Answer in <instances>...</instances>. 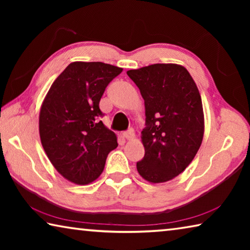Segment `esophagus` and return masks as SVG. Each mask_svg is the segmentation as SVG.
<instances>
[{
	"mask_svg": "<svg viewBox=\"0 0 250 250\" xmlns=\"http://www.w3.org/2000/svg\"><path fill=\"white\" fill-rule=\"evenodd\" d=\"M124 137L126 139V140H133L135 134H134V130L133 129H129L128 131L124 132Z\"/></svg>",
	"mask_w": 250,
	"mask_h": 250,
	"instance_id": "34e87169",
	"label": "esophagus"
}]
</instances>
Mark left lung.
<instances>
[{
	"label": "left lung",
	"mask_w": 250,
	"mask_h": 250,
	"mask_svg": "<svg viewBox=\"0 0 250 250\" xmlns=\"http://www.w3.org/2000/svg\"><path fill=\"white\" fill-rule=\"evenodd\" d=\"M145 100V158L137 170L150 183H164L192 162L204 135L200 91L188 69L177 64H153L126 71Z\"/></svg>",
	"instance_id": "8db88e82"
}]
</instances>
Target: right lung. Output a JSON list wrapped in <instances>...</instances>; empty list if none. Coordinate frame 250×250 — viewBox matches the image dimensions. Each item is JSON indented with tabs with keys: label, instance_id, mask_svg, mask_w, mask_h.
I'll return each instance as SVG.
<instances>
[{
	"label": "right lung",
	"instance_id": "add662e5",
	"mask_svg": "<svg viewBox=\"0 0 250 250\" xmlns=\"http://www.w3.org/2000/svg\"><path fill=\"white\" fill-rule=\"evenodd\" d=\"M122 68L101 62H74L55 79L40 110V137L50 163L71 183L98 179L117 135L99 117L105 87Z\"/></svg>",
	"mask_w": 250,
	"mask_h": 250
}]
</instances>
